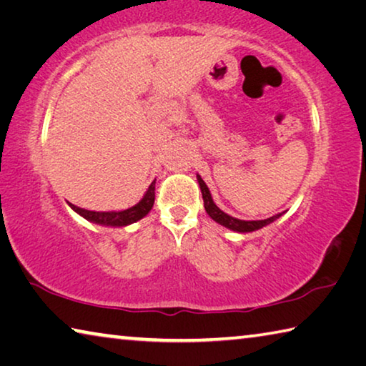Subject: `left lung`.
Here are the masks:
<instances>
[{"label":"left lung","mask_w":366,"mask_h":366,"mask_svg":"<svg viewBox=\"0 0 366 366\" xmlns=\"http://www.w3.org/2000/svg\"><path fill=\"white\" fill-rule=\"evenodd\" d=\"M197 181H198V184H200L202 195H203V205H205L207 213L212 216V219H214L216 222H219L221 226H224L227 229H232V231H235V232H253V231H258V229H262L263 226L271 224L272 221H276L281 216V213H280V214L271 216V218L259 219V221H244V219L232 218V216H229L224 212H221V209L214 205L212 194H209V189L207 187L205 181H203L200 176H197Z\"/></svg>","instance_id":"1"}]
</instances>
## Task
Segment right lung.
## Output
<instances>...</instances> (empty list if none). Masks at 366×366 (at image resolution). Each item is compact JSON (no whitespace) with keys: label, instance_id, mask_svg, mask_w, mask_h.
Masks as SVG:
<instances>
[{"label":"right lung","instance_id":"add662e5","mask_svg":"<svg viewBox=\"0 0 366 366\" xmlns=\"http://www.w3.org/2000/svg\"><path fill=\"white\" fill-rule=\"evenodd\" d=\"M154 203V181L150 184V187L145 192V195L142 200L127 209H122V212H90V209H84L79 208L76 205L69 203V207L74 209V212L79 213L82 218L86 221L95 222V224H103V226H113V227H119V226H129L132 222L139 221L150 213V209L153 208Z\"/></svg>","mask_w":366,"mask_h":366}]
</instances>
